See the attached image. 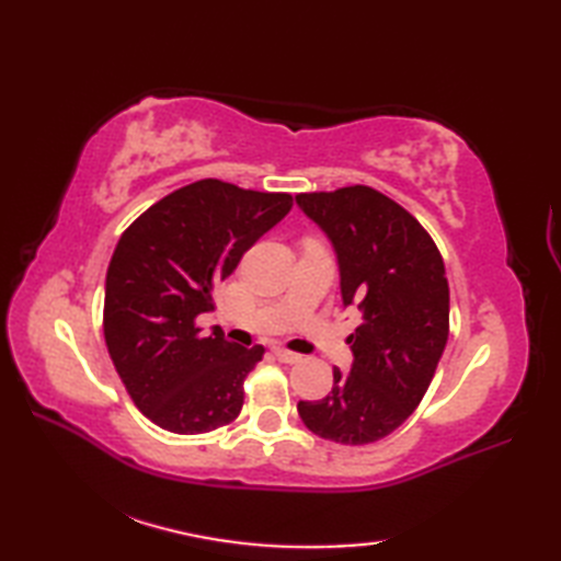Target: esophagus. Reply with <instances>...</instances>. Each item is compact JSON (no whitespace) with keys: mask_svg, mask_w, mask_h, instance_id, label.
<instances>
[{"mask_svg":"<svg viewBox=\"0 0 561 561\" xmlns=\"http://www.w3.org/2000/svg\"><path fill=\"white\" fill-rule=\"evenodd\" d=\"M272 352H274V356H277V359L284 362V364H299V362H301V354L289 352V350H284V347H274Z\"/></svg>","mask_w":561,"mask_h":561,"instance_id":"34e87169","label":"esophagus"}]
</instances>
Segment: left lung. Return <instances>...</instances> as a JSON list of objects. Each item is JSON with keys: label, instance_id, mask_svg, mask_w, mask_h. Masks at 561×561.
<instances>
[{"label": "left lung", "instance_id": "obj_1", "mask_svg": "<svg viewBox=\"0 0 561 561\" xmlns=\"http://www.w3.org/2000/svg\"><path fill=\"white\" fill-rule=\"evenodd\" d=\"M335 250L342 304L362 311L323 400L296 404L320 438L362 446L408 420L448 340V279L432 236L398 202L366 185L296 195Z\"/></svg>", "mask_w": 561, "mask_h": 561}]
</instances>
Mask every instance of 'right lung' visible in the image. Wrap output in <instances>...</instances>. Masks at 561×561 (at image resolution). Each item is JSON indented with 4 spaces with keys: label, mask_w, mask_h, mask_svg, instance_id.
<instances>
[{
    "label": "right lung",
    "mask_w": 561,
    "mask_h": 561,
    "mask_svg": "<svg viewBox=\"0 0 561 561\" xmlns=\"http://www.w3.org/2000/svg\"><path fill=\"white\" fill-rule=\"evenodd\" d=\"M291 209L287 193L197 181L151 205L115 245L105 274L103 332L139 412L173 434L233 422L243 380L265 350L238 347L195 318L214 311V287Z\"/></svg>",
    "instance_id": "obj_1"
}]
</instances>
